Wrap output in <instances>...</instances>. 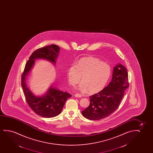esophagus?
Returning a JSON list of instances; mask_svg holds the SVG:
<instances>
[{"mask_svg":"<svg viewBox=\"0 0 153 153\" xmlns=\"http://www.w3.org/2000/svg\"><path fill=\"white\" fill-rule=\"evenodd\" d=\"M75 96L76 97H77V98H81L82 96L81 94H76L75 95Z\"/></svg>","mask_w":153,"mask_h":153,"instance_id":"1","label":"esophagus"}]
</instances>
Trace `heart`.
Listing matches in <instances>:
<instances>
[{"label": "heart", "mask_w": 153, "mask_h": 153, "mask_svg": "<svg viewBox=\"0 0 153 153\" xmlns=\"http://www.w3.org/2000/svg\"><path fill=\"white\" fill-rule=\"evenodd\" d=\"M111 75L110 66L96 57H82L77 64H72L67 69L69 82L75 86L82 79L79 89L82 92L89 90L90 94H96L104 89Z\"/></svg>", "instance_id": "heart-1"}]
</instances>
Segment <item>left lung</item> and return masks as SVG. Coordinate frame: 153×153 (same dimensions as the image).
I'll return each instance as SVG.
<instances>
[{
    "label": "left lung",
    "instance_id": "obj_1",
    "mask_svg": "<svg viewBox=\"0 0 153 153\" xmlns=\"http://www.w3.org/2000/svg\"><path fill=\"white\" fill-rule=\"evenodd\" d=\"M128 87L126 67L121 64L116 65L113 68L111 82L102 91L89 97L90 105L82 111V114L90 120H99L108 117L117 109Z\"/></svg>",
    "mask_w": 153,
    "mask_h": 153
}]
</instances>
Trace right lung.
Segmentation results:
<instances>
[{
  "instance_id": "add662e5",
  "label": "right lung",
  "mask_w": 153,
  "mask_h": 153,
  "mask_svg": "<svg viewBox=\"0 0 153 153\" xmlns=\"http://www.w3.org/2000/svg\"><path fill=\"white\" fill-rule=\"evenodd\" d=\"M59 52V46L54 44L35 51L26 63L21 75V86L27 104L36 114L42 117H55L59 114L66 101L71 97V95L68 92H64L53 88V87H51L48 92L43 96H36L27 86L25 78L33 66L36 59H44L55 64Z\"/></svg>"
}]
</instances>
